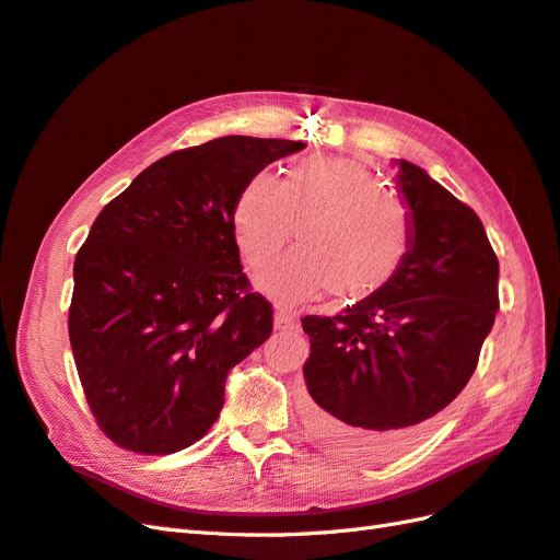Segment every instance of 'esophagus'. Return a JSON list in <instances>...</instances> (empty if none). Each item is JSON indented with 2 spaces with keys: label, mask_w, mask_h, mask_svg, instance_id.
<instances>
[{
  "label": "esophagus",
  "mask_w": 560,
  "mask_h": 560,
  "mask_svg": "<svg viewBox=\"0 0 560 560\" xmlns=\"http://www.w3.org/2000/svg\"><path fill=\"white\" fill-rule=\"evenodd\" d=\"M296 325V315L292 311L278 308L276 311V329H294Z\"/></svg>",
  "instance_id": "1"
}]
</instances>
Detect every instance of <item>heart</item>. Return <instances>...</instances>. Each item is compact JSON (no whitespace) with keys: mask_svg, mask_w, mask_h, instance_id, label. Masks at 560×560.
<instances>
[{"mask_svg":"<svg viewBox=\"0 0 560 560\" xmlns=\"http://www.w3.org/2000/svg\"><path fill=\"white\" fill-rule=\"evenodd\" d=\"M365 162L313 158L287 172L282 184L254 174L233 205V233L249 268L276 259L301 225V249L261 276L266 292L282 301L331 290L341 301L384 292L410 259L415 225L410 207L384 192Z\"/></svg>","mask_w":560,"mask_h":560,"instance_id":"1","label":"heart"}]
</instances>
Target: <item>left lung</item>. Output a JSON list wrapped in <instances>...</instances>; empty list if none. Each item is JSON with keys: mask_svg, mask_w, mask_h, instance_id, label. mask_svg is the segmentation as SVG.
<instances>
[{"mask_svg": "<svg viewBox=\"0 0 560 560\" xmlns=\"http://www.w3.org/2000/svg\"><path fill=\"white\" fill-rule=\"evenodd\" d=\"M410 259L384 292L339 315H306L311 431L346 455L386 459L421 438L478 365L500 311V261L476 211L398 162Z\"/></svg>", "mask_w": 560, "mask_h": 560, "instance_id": "obj_1", "label": "left lung"}]
</instances>
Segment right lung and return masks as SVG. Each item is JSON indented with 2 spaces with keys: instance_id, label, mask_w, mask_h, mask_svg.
I'll list each match as a JSON object with an SVG mask.
<instances>
[{
  "instance_id": "1",
  "label": "right lung",
  "mask_w": 560,
  "mask_h": 560,
  "mask_svg": "<svg viewBox=\"0 0 560 560\" xmlns=\"http://www.w3.org/2000/svg\"><path fill=\"white\" fill-rule=\"evenodd\" d=\"M301 141L223 136L150 164L74 256L68 313L80 382L122 450L170 455L211 429L225 376L273 331L243 273L233 205Z\"/></svg>"
}]
</instances>
